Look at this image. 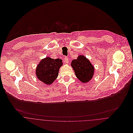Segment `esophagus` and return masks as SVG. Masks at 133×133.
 Wrapping results in <instances>:
<instances>
[{"label": "esophagus", "mask_w": 133, "mask_h": 133, "mask_svg": "<svg viewBox=\"0 0 133 133\" xmlns=\"http://www.w3.org/2000/svg\"><path fill=\"white\" fill-rule=\"evenodd\" d=\"M64 62H65V63H68L69 62V58H68V57H66V56L64 57Z\"/></svg>", "instance_id": "esophagus-1"}]
</instances>
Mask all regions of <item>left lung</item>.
I'll return each instance as SVG.
<instances>
[{
	"instance_id": "8db88e82",
	"label": "left lung",
	"mask_w": 133,
	"mask_h": 133,
	"mask_svg": "<svg viewBox=\"0 0 133 133\" xmlns=\"http://www.w3.org/2000/svg\"><path fill=\"white\" fill-rule=\"evenodd\" d=\"M71 65L77 78L82 82H88L93 78L94 67L89 60L83 55H80L77 59L73 60Z\"/></svg>"
}]
</instances>
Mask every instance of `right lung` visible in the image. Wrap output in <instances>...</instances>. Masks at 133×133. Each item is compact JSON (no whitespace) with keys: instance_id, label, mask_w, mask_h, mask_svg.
I'll list each match as a JSON object with an SVG mask.
<instances>
[{"instance_id":"1","label":"right lung","mask_w":133,"mask_h":133,"mask_svg":"<svg viewBox=\"0 0 133 133\" xmlns=\"http://www.w3.org/2000/svg\"><path fill=\"white\" fill-rule=\"evenodd\" d=\"M61 59L46 57L42 59L36 69L37 79L46 84H52L56 79L60 68L62 65Z\"/></svg>"}]
</instances>
